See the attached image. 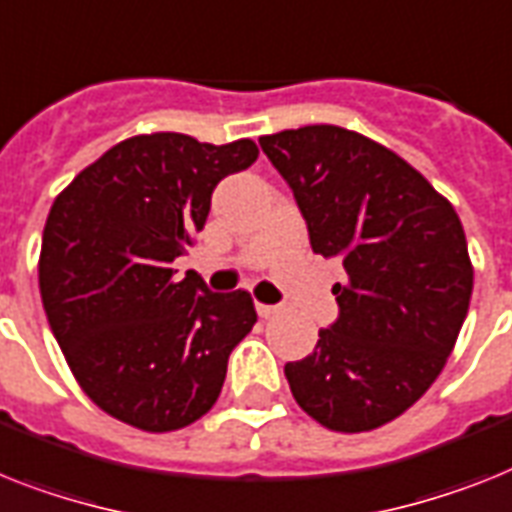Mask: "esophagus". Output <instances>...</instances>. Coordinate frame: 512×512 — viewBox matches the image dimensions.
<instances>
[{
  "label": "esophagus",
  "mask_w": 512,
  "mask_h": 512,
  "mask_svg": "<svg viewBox=\"0 0 512 512\" xmlns=\"http://www.w3.org/2000/svg\"><path fill=\"white\" fill-rule=\"evenodd\" d=\"M281 312V304H257V315L270 320V317H276Z\"/></svg>",
  "instance_id": "esophagus-1"
}]
</instances>
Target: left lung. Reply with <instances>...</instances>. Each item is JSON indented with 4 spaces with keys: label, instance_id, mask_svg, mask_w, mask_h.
Returning <instances> with one entry per match:
<instances>
[{
    "label": "left lung",
    "instance_id": "obj_1",
    "mask_svg": "<svg viewBox=\"0 0 512 512\" xmlns=\"http://www.w3.org/2000/svg\"><path fill=\"white\" fill-rule=\"evenodd\" d=\"M260 148L294 192L312 252L346 270L338 317L283 367L291 393L322 427H382L427 393L466 320L461 218L393 150L336 124L265 135Z\"/></svg>",
    "mask_w": 512,
    "mask_h": 512
}]
</instances>
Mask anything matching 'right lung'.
Here are the masks:
<instances>
[{
  "label": "right lung",
  "instance_id": "add662e5",
  "mask_svg": "<svg viewBox=\"0 0 512 512\" xmlns=\"http://www.w3.org/2000/svg\"><path fill=\"white\" fill-rule=\"evenodd\" d=\"M257 161L252 140L137 135L54 200L38 283L51 333L98 409L145 432L197 422L257 322L247 291L213 294L174 260L205 226L221 179Z\"/></svg>",
  "mask_w": 512,
  "mask_h": 512
}]
</instances>
